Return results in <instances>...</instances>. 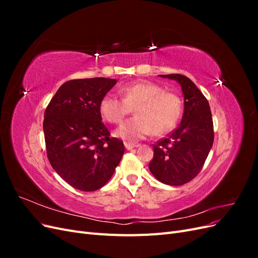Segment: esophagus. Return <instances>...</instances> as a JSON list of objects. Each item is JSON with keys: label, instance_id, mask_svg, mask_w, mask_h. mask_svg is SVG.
<instances>
[{"label": "esophagus", "instance_id": "34e87169", "mask_svg": "<svg viewBox=\"0 0 258 258\" xmlns=\"http://www.w3.org/2000/svg\"><path fill=\"white\" fill-rule=\"evenodd\" d=\"M124 147H126V150L130 151V150H132V148H135V147H137V145H136V144H132V143H128V142H124Z\"/></svg>", "mask_w": 258, "mask_h": 258}]
</instances>
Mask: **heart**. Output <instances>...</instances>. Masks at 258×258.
I'll return each instance as SVG.
<instances>
[{
  "mask_svg": "<svg viewBox=\"0 0 258 258\" xmlns=\"http://www.w3.org/2000/svg\"><path fill=\"white\" fill-rule=\"evenodd\" d=\"M118 98L107 93L99 105L103 118L119 123L135 108L136 117L123 122L115 137L135 142L150 136H162L172 130L182 115V102L176 95L152 82L140 81L123 86Z\"/></svg>",
  "mask_w": 258,
  "mask_h": 258,
  "instance_id": "obj_1",
  "label": "heart"
}]
</instances>
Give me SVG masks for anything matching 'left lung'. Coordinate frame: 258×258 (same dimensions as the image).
Here are the masks:
<instances>
[{"label":"left lung","mask_w":258,"mask_h":258,"mask_svg":"<svg viewBox=\"0 0 258 258\" xmlns=\"http://www.w3.org/2000/svg\"><path fill=\"white\" fill-rule=\"evenodd\" d=\"M176 81L184 96V113L179 126L154 147L148 165L152 174L163 184L179 186L196 177L205 165L214 141L213 120L207 98L188 77L159 75Z\"/></svg>","instance_id":"1"}]
</instances>
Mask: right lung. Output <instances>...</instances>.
Masks as SVG:
<instances>
[{
    "label": "right lung",
    "mask_w": 258,
    "mask_h": 258,
    "mask_svg": "<svg viewBox=\"0 0 258 258\" xmlns=\"http://www.w3.org/2000/svg\"><path fill=\"white\" fill-rule=\"evenodd\" d=\"M116 80H72L60 86L44 114L47 157L53 170L76 189L93 191L107 183L124 153L110 138L100 102Z\"/></svg>",
    "instance_id": "add662e5"
}]
</instances>
